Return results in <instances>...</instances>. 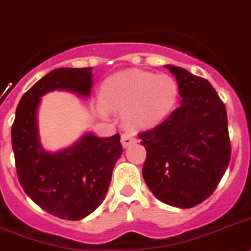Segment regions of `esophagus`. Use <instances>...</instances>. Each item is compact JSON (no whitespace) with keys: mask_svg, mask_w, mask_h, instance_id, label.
Segmentation results:
<instances>
[{"mask_svg":"<svg viewBox=\"0 0 251 251\" xmlns=\"http://www.w3.org/2000/svg\"><path fill=\"white\" fill-rule=\"evenodd\" d=\"M135 142H136V139L134 138L130 132H124V134L121 135V144L122 147H125V148Z\"/></svg>","mask_w":251,"mask_h":251,"instance_id":"1","label":"esophagus"}]
</instances>
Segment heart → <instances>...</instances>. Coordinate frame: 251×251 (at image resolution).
<instances>
[{"mask_svg":"<svg viewBox=\"0 0 251 251\" xmlns=\"http://www.w3.org/2000/svg\"><path fill=\"white\" fill-rule=\"evenodd\" d=\"M178 97L176 80L168 75L130 70L109 77L103 84V104L124 111L129 126L145 129L158 125L171 112Z\"/></svg>","mask_w":251,"mask_h":251,"instance_id":"b5f03b06","label":"heart"}]
</instances>
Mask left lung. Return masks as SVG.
Here are the masks:
<instances>
[{
	"instance_id": "1",
	"label": "left lung",
	"mask_w": 251,
	"mask_h": 251,
	"mask_svg": "<svg viewBox=\"0 0 251 251\" xmlns=\"http://www.w3.org/2000/svg\"><path fill=\"white\" fill-rule=\"evenodd\" d=\"M166 69L178 84L180 107L138 134L147 151L143 177L158 201L191 208L213 194L228 167L226 107L207 79L181 67Z\"/></svg>"
}]
</instances>
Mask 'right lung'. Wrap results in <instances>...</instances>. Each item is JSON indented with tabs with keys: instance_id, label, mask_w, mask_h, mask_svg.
<instances>
[{
	"instance_id": "obj_1",
	"label": "right lung",
	"mask_w": 251,
	"mask_h": 251,
	"mask_svg": "<svg viewBox=\"0 0 251 251\" xmlns=\"http://www.w3.org/2000/svg\"><path fill=\"white\" fill-rule=\"evenodd\" d=\"M92 77V67L50 71L22 97L11 127L19 182L31 201L61 220H81L102 204L122 145L119 134H86L71 148L48 153L38 139L37 108L41 97L56 89L88 97Z\"/></svg>"
}]
</instances>
